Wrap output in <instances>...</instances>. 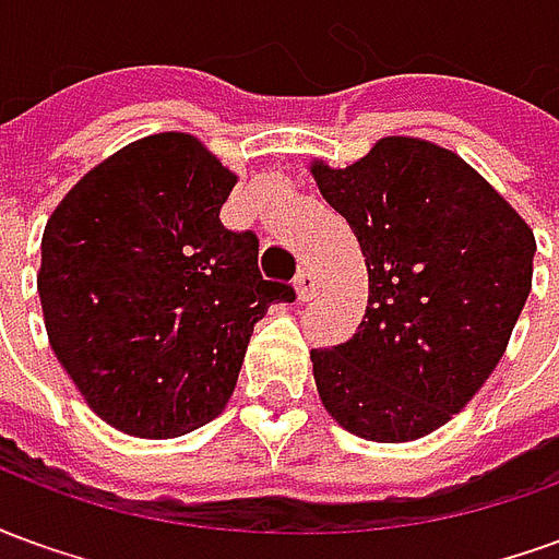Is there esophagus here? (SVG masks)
Listing matches in <instances>:
<instances>
[{
  "label": "esophagus",
  "instance_id": "esophagus-1",
  "mask_svg": "<svg viewBox=\"0 0 559 559\" xmlns=\"http://www.w3.org/2000/svg\"><path fill=\"white\" fill-rule=\"evenodd\" d=\"M317 281L311 275V269H302L299 275H296V296H299V302H308L311 296H314Z\"/></svg>",
  "mask_w": 559,
  "mask_h": 559
}]
</instances>
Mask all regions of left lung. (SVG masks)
Here are the masks:
<instances>
[{"label":"left lung","instance_id":"obj_1","mask_svg":"<svg viewBox=\"0 0 559 559\" xmlns=\"http://www.w3.org/2000/svg\"><path fill=\"white\" fill-rule=\"evenodd\" d=\"M359 239L368 308L356 335L311 350L344 431L411 443L467 407L503 359L533 287L536 236L467 160L421 138H380L350 167L311 160Z\"/></svg>","mask_w":559,"mask_h":559}]
</instances>
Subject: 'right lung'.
Masks as SVG:
<instances>
[{
  "mask_svg": "<svg viewBox=\"0 0 559 559\" xmlns=\"http://www.w3.org/2000/svg\"><path fill=\"white\" fill-rule=\"evenodd\" d=\"M239 176L194 134L128 143L44 227L38 296L56 359L116 431L182 437L230 401L254 323L293 287L218 212Z\"/></svg>",
  "mask_w": 559,
  "mask_h": 559,
  "instance_id": "right-lung-1",
  "label": "right lung"
}]
</instances>
